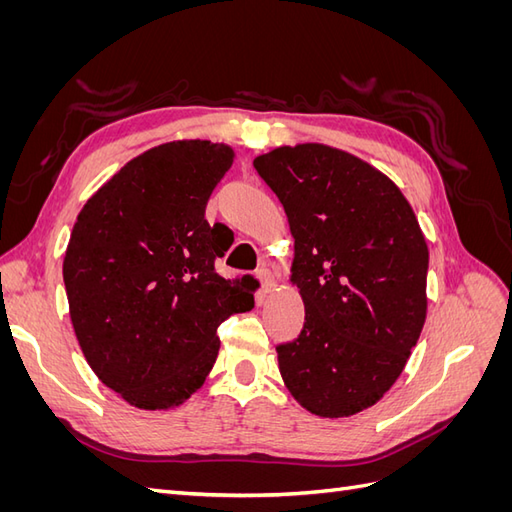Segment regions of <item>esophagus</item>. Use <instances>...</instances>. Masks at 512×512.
Here are the masks:
<instances>
[{
	"label": "esophagus",
	"instance_id": "34e87169",
	"mask_svg": "<svg viewBox=\"0 0 512 512\" xmlns=\"http://www.w3.org/2000/svg\"><path fill=\"white\" fill-rule=\"evenodd\" d=\"M256 277H258L260 284H262V292H269L275 286V277H273V273L269 269H260L256 273Z\"/></svg>",
	"mask_w": 512,
	"mask_h": 512
}]
</instances>
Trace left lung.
<instances>
[{
	"label": "left lung",
	"instance_id": "obj_1",
	"mask_svg": "<svg viewBox=\"0 0 512 512\" xmlns=\"http://www.w3.org/2000/svg\"><path fill=\"white\" fill-rule=\"evenodd\" d=\"M294 237L301 335L277 346L290 395L322 418L371 408L404 371L427 316L429 250L397 185L348 151L277 147L254 160Z\"/></svg>",
	"mask_w": 512,
	"mask_h": 512
}]
</instances>
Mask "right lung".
<instances>
[{"mask_svg": "<svg viewBox=\"0 0 512 512\" xmlns=\"http://www.w3.org/2000/svg\"><path fill=\"white\" fill-rule=\"evenodd\" d=\"M235 160L224 143L136 156L81 209L64 256L70 320L89 367L130 406L170 410L205 384L220 324L254 307L250 280L215 271L230 241L205 207Z\"/></svg>", "mask_w": 512, "mask_h": 512, "instance_id": "add662e5", "label": "right lung"}]
</instances>
